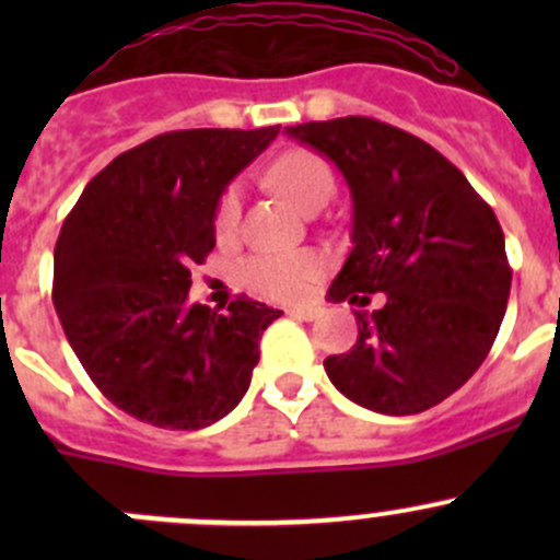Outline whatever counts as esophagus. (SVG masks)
Wrapping results in <instances>:
<instances>
[{"label": "esophagus", "instance_id": "1", "mask_svg": "<svg viewBox=\"0 0 560 560\" xmlns=\"http://www.w3.org/2000/svg\"><path fill=\"white\" fill-rule=\"evenodd\" d=\"M290 316H295V319H301V322H314L316 316H319V308H312V306L290 308Z\"/></svg>", "mask_w": 560, "mask_h": 560}]
</instances>
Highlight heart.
Returning a JSON list of instances; mask_svg holds the SVG:
<instances>
[{"mask_svg": "<svg viewBox=\"0 0 560 560\" xmlns=\"http://www.w3.org/2000/svg\"><path fill=\"white\" fill-rule=\"evenodd\" d=\"M268 180L281 197L306 213H316L327 206L336 191L332 171L319 154L306 149H292L270 165ZM241 224V189L230 186L217 211L219 238H233ZM322 259L312 252L262 254L244 265V281L254 292L273 301H301L312 281L322 276Z\"/></svg>", "mask_w": 560, "mask_h": 560, "instance_id": "heart-1", "label": "heart"}]
</instances>
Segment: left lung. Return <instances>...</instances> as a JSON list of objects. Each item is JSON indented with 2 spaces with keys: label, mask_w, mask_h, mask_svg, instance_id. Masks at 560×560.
<instances>
[{
  "label": "left lung",
  "mask_w": 560,
  "mask_h": 560,
  "mask_svg": "<svg viewBox=\"0 0 560 560\" xmlns=\"http://www.w3.org/2000/svg\"><path fill=\"white\" fill-rule=\"evenodd\" d=\"M319 151L352 195V252L330 301L354 312L358 343L330 354L338 393L380 415H420L471 380L499 336L512 270L493 208L433 145L365 116L284 129Z\"/></svg>",
  "instance_id": "obj_1"
}]
</instances>
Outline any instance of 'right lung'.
<instances>
[{"label":"right lung","instance_id":"1","mask_svg":"<svg viewBox=\"0 0 560 560\" xmlns=\"http://www.w3.org/2000/svg\"><path fill=\"white\" fill-rule=\"evenodd\" d=\"M180 129L94 175L54 248V306L86 374L140 422L200 431L241 404L279 308L238 295L189 303L191 265L217 246L219 197L279 135Z\"/></svg>","mask_w":560,"mask_h":560}]
</instances>
